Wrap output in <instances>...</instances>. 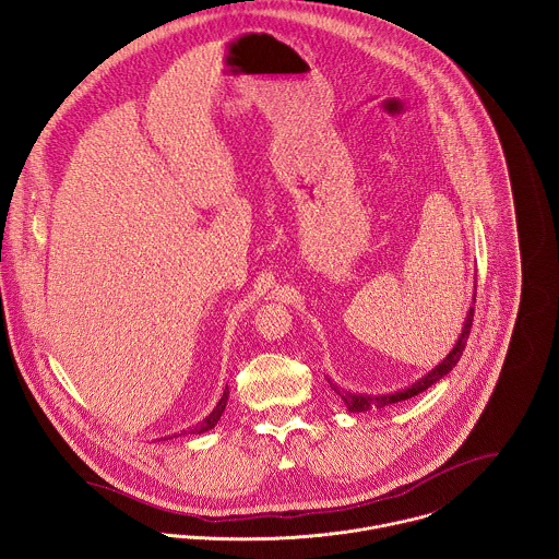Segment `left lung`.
<instances>
[{"label":"left lung","instance_id":"obj_1","mask_svg":"<svg viewBox=\"0 0 559 559\" xmlns=\"http://www.w3.org/2000/svg\"><path fill=\"white\" fill-rule=\"evenodd\" d=\"M474 304H476V301H474ZM474 310H476V308L469 310V314H467V319H465V329H463V333H461L456 346L452 348V353H450L432 372H428L424 379H419L417 383H413V385L406 388V390H400V392H394V394H383V396H364V394H350V392L337 388V385H335L333 381H329V379H326V383L331 385V390H333L340 399L344 400V404L348 406L350 413H364V411H372V408H385V406L396 404V402H402V400L415 399L417 394L426 392V390L432 388L437 381H441L443 377H448L450 370L459 364V359L463 357V350H465V346H467L469 333H472Z\"/></svg>","mask_w":559,"mask_h":559}]
</instances>
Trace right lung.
I'll return each instance as SVG.
<instances>
[{"mask_svg": "<svg viewBox=\"0 0 559 559\" xmlns=\"http://www.w3.org/2000/svg\"><path fill=\"white\" fill-rule=\"evenodd\" d=\"M228 396H230V392H228V388H226V392H224V396L219 400V404L213 408V413L202 421V424H198L195 428H191L189 432L191 435H202V432H206V430H211V428H215V424L219 421V417H222V413H224V408H226V402H228ZM182 435H187V432H182Z\"/></svg>", "mask_w": 559, "mask_h": 559, "instance_id": "1", "label": "right lung"}]
</instances>
